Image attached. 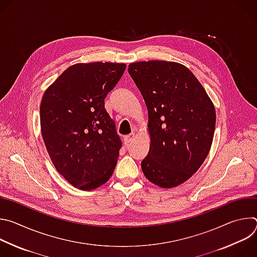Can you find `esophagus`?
<instances>
[{
	"instance_id": "1",
	"label": "esophagus",
	"mask_w": 257,
	"mask_h": 257,
	"mask_svg": "<svg viewBox=\"0 0 257 257\" xmlns=\"http://www.w3.org/2000/svg\"><path fill=\"white\" fill-rule=\"evenodd\" d=\"M134 138H135V133H130L129 135L125 136V142L126 143H130V142H132L134 140Z\"/></svg>"
}]
</instances>
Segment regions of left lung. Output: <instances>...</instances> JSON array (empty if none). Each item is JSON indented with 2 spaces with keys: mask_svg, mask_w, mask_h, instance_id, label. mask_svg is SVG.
Listing matches in <instances>:
<instances>
[{
  "mask_svg": "<svg viewBox=\"0 0 257 257\" xmlns=\"http://www.w3.org/2000/svg\"><path fill=\"white\" fill-rule=\"evenodd\" d=\"M128 72L149 111L150 152L144 176L162 188L186 182L206 159L215 109L205 89L184 65L167 61L131 63Z\"/></svg>",
  "mask_w": 257,
  "mask_h": 257,
  "instance_id": "8db88e82",
  "label": "left lung"
}]
</instances>
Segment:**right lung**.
Listing matches in <instances>:
<instances>
[{"label":"right lung","instance_id":"right-lung-1","mask_svg":"<svg viewBox=\"0 0 257 257\" xmlns=\"http://www.w3.org/2000/svg\"><path fill=\"white\" fill-rule=\"evenodd\" d=\"M126 69L122 63H78L45 91L41 129L48 154L64 179L81 190L112 177L122 141L104 98Z\"/></svg>","mask_w":257,"mask_h":257}]
</instances>
